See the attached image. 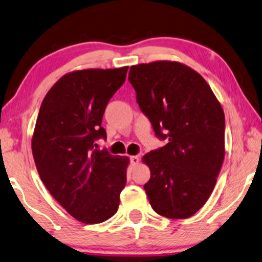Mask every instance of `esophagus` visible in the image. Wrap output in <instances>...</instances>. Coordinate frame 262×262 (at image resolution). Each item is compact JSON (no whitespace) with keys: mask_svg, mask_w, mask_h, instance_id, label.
I'll return each instance as SVG.
<instances>
[{"mask_svg":"<svg viewBox=\"0 0 262 262\" xmlns=\"http://www.w3.org/2000/svg\"><path fill=\"white\" fill-rule=\"evenodd\" d=\"M129 159H130V164H132V165H137V164L139 163V160H140V159H139L138 156H132Z\"/></svg>","mask_w":262,"mask_h":262,"instance_id":"esophagus-1","label":"esophagus"}]
</instances>
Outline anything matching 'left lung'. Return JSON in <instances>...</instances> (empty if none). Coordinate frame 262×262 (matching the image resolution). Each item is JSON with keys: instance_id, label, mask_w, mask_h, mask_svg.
<instances>
[{"instance_id": "left-lung-1", "label": "left lung", "mask_w": 262, "mask_h": 262, "mask_svg": "<svg viewBox=\"0 0 262 262\" xmlns=\"http://www.w3.org/2000/svg\"><path fill=\"white\" fill-rule=\"evenodd\" d=\"M129 82L157 138L167 144L144 156V186L157 213L189 218L208 200L224 160L225 116L205 79L180 62L132 66Z\"/></svg>"}]
</instances>
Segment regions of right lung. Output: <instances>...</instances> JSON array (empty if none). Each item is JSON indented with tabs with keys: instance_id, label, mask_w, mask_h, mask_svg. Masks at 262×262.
Returning a JSON list of instances; mask_svg holds the SVG:
<instances>
[{
	"instance_id": "add662e5",
	"label": "right lung",
	"mask_w": 262,
	"mask_h": 262,
	"mask_svg": "<svg viewBox=\"0 0 262 262\" xmlns=\"http://www.w3.org/2000/svg\"><path fill=\"white\" fill-rule=\"evenodd\" d=\"M128 67L68 73L47 93L38 114L32 153L41 182L69 214L85 224L117 212L127 182V157L96 148L106 139L104 111L125 81Z\"/></svg>"
}]
</instances>
